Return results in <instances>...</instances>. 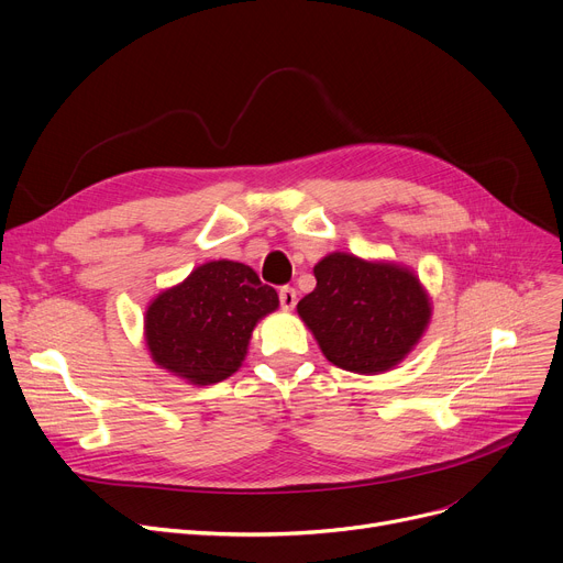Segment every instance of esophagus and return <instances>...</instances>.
Listing matches in <instances>:
<instances>
[{
  "mask_svg": "<svg viewBox=\"0 0 563 563\" xmlns=\"http://www.w3.org/2000/svg\"><path fill=\"white\" fill-rule=\"evenodd\" d=\"M278 299H280V306H283V310H291L294 306H297V289L294 287H280V291H278Z\"/></svg>",
  "mask_w": 563,
  "mask_h": 563,
  "instance_id": "34e87169",
  "label": "esophagus"
}]
</instances>
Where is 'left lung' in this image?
<instances>
[{"label": "left lung", "mask_w": 563, "mask_h": 563, "mask_svg": "<svg viewBox=\"0 0 563 563\" xmlns=\"http://www.w3.org/2000/svg\"><path fill=\"white\" fill-rule=\"evenodd\" d=\"M314 278L299 317L323 356L346 372L393 369L429 327V294L401 264L331 253L314 264Z\"/></svg>", "instance_id": "1"}]
</instances>
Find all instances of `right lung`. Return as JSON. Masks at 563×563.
<instances>
[{"instance_id": "add662e5", "label": "right lung", "mask_w": 563, "mask_h": 563, "mask_svg": "<svg viewBox=\"0 0 563 563\" xmlns=\"http://www.w3.org/2000/svg\"><path fill=\"white\" fill-rule=\"evenodd\" d=\"M276 308V289L251 266L205 262L147 306L145 344L162 369L212 386L242 367L255 323Z\"/></svg>"}]
</instances>
